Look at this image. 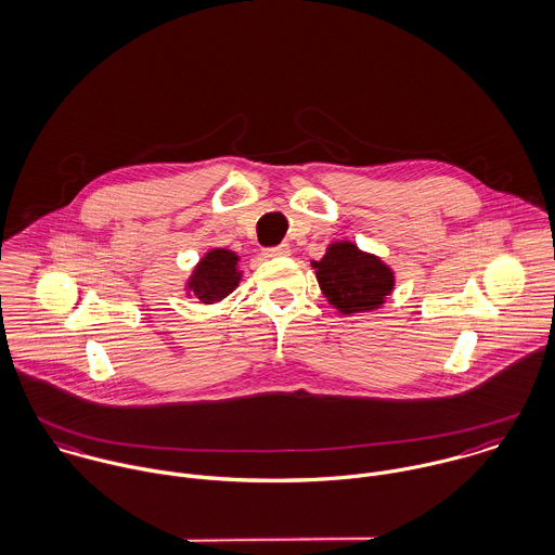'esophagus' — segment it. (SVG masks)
I'll return each instance as SVG.
<instances>
[{
  "instance_id": "34e87169",
  "label": "esophagus",
  "mask_w": 555,
  "mask_h": 555,
  "mask_svg": "<svg viewBox=\"0 0 555 555\" xmlns=\"http://www.w3.org/2000/svg\"><path fill=\"white\" fill-rule=\"evenodd\" d=\"M289 244H276V246H270L263 250L266 257H287L289 255Z\"/></svg>"
}]
</instances>
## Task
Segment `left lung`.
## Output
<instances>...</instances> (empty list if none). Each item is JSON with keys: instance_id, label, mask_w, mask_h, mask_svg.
Returning a JSON list of instances; mask_svg holds the SVG:
<instances>
[{"instance_id": "left-lung-1", "label": "left lung", "mask_w": 555, "mask_h": 555, "mask_svg": "<svg viewBox=\"0 0 555 555\" xmlns=\"http://www.w3.org/2000/svg\"><path fill=\"white\" fill-rule=\"evenodd\" d=\"M313 268L324 296L345 315L377 309L395 285L390 268L351 242H334Z\"/></svg>"}]
</instances>
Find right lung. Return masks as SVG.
Instances as JSON below:
<instances>
[{
	"instance_id": "add662e5",
	"label": "right lung",
	"mask_w": 555,
	"mask_h": 555,
	"mask_svg": "<svg viewBox=\"0 0 555 555\" xmlns=\"http://www.w3.org/2000/svg\"><path fill=\"white\" fill-rule=\"evenodd\" d=\"M237 283H240L237 255L224 248H215L195 268L189 281V289L204 305H212V302H219L229 292H233Z\"/></svg>"
}]
</instances>
